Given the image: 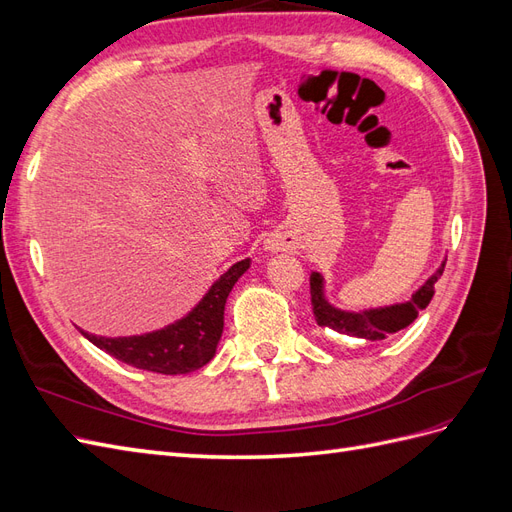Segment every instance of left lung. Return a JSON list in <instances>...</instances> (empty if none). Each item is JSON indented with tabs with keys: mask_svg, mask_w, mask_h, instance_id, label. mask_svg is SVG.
I'll list each match as a JSON object with an SVG mask.
<instances>
[{
	"mask_svg": "<svg viewBox=\"0 0 512 512\" xmlns=\"http://www.w3.org/2000/svg\"><path fill=\"white\" fill-rule=\"evenodd\" d=\"M446 260L433 271L425 284L412 292V297L404 303H393L384 307H369L359 309V312H350V309H339L329 303L327 294H324V277L318 271L309 275V292H312V307L318 327H329L337 333H344L350 337L369 339V342H380L386 335L397 333L401 329L410 327L416 320L418 312L425 309L433 297V286L442 277Z\"/></svg>",
	"mask_w": 512,
	"mask_h": 512,
	"instance_id": "1",
	"label": "left lung"
}]
</instances>
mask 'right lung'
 <instances>
[{"mask_svg":"<svg viewBox=\"0 0 512 512\" xmlns=\"http://www.w3.org/2000/svg\"><path fill=\"white\" fill-rule=\"evenodd\" d=\"M250 265V258L235 262L211 284L205 297L192 307V312L170 322L164 329L128 337H100L83 329L81 333L106 354L136 369L156 371L164 376L190 374L205 367L215 356L224 331L226 299Z\"/></svg>","mask_w":512,"mask_h":512,"instance_id":"1","label":"right lung"}]
</instances>
